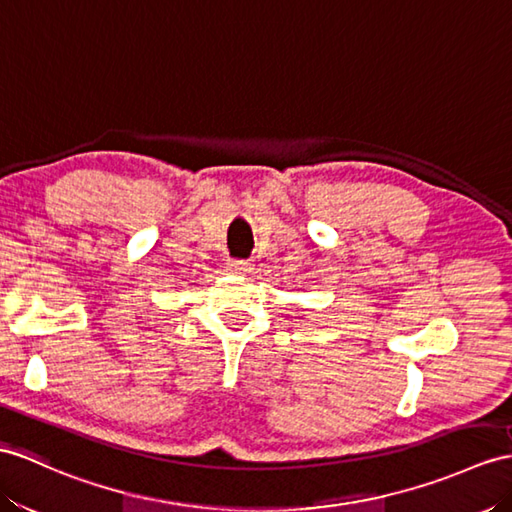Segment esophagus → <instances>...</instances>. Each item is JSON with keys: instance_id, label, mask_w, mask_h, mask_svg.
Listing matches in <instances>:
<instances>
[{"instance_id": "obj_1", "label": "esophagus", "mask_w": 512, "mask_h": 512, "mask_svg": "<svg viewBox=\"0 0 512 512\" xmlns=\"http://www.w3.org/2000/svg\"><path fill=\"white\" fill-rule=\"evenodd\" d=\"M228 269L234 273H247L249 269H252V263H249V260H241V258H230Z\"/></svg>"}]
</instances>
